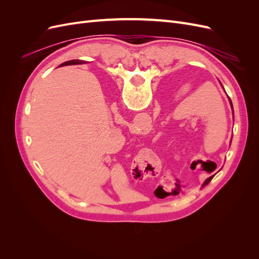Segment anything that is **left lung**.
I'll return each mask as SVG.
<instances>
[{
  "label": "left lung",
  "instance_id": "obj_1",
  "mask_svg": "<svg viewBox=\"0 0 259 259\" xmlns=\"http://www.w3.org/2000/svg\"><path fill=\"white\" fill-rule=\"evenodd\" d=\"M229 98V97H228ZM229 101H230V105H231V108H232V110H233V107H232V103H231V99L229 98ZM214 176H210V177H208L206 180H205V182H204V184H203V186H205V185H207L209 182H210V180H211V178H213Z\"/></svg>",
  "mask_w": 259,
  "mask_h": 259
}]
</instances>
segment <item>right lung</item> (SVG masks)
<instances>
[{"label":"right lung","instance_id":"1","mask_svg":"<svg viewBox=\"0 0 259 259\" xmlns=\"http://www.w3.org/2000/svg\"><path fill=\"white\" fill-rule=\"evenodd\" d=\"M81 64H85L84 60H69V61H66L62 64L61 66H68V65H81Z\"/></svg>","mask_w":259,"mask_h":259}]
</instances>
